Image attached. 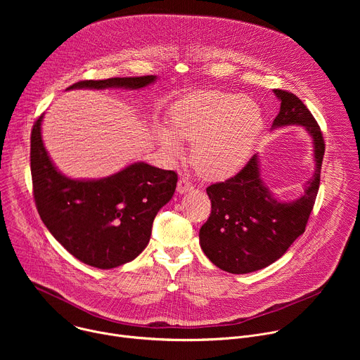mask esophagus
I'll use <instances>...</instances> for the list:
<instances>
[{"label": "esophagus", "mask_w": 360, "mask_h": 360, "mask_svg": "<svg viewBox=\"0 0 360 360\" xmlns=\"http://www.w3.org/2000/svg\"><path fill=\"white\" fill-rule=\"evenodd\" d=\"M193 189V185L191 184V181L188 179V178H179V181H178V186H176V191L179 192V193H186V192H189V191H192Z\"/></svg>", "instance_id": "obj_1"}]
</instances>
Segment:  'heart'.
Wrapping results in <instances>:
<instances>
[{
  "label": "heart",
  "instance_id": "b5f03b06",
  "mask_svg": "<svg viewBox=\"0 0 360 360\" xmlns=\"http://www.w3.org/2000/svg\"><path fill=\"white\" fill-rule=\"evenodd\" d=\"M264 115L255 101L240 94L195 92L174 105L171 128L158 129V141L171 158L184 155L177 138L195 142L192 160L210 178H226L239 171L264 129Z\"/></svg>",
  "mask_w": 360,
  "mask_h": 360
}]
</instances>
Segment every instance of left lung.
Instances as JSON below:
<instances>
[{"label": "left lung", "mask_w": 360, "mask_h": 360, "mask_svg": "<svg viewBox=\"0 0 360 360\" xmlns=\"http://www.w3.org/2000/svg\"><path fill=\"white\" fill-rule=\"evenodd\" d=\"M281 110L272 129L300 125L314 142L315 172L303 193L278 200L261 178L259 157L232 178L207 188L212 211L199 231V243L210 261L229 274H249L276 262L304 232L321 184L325 142L318 122L292 92L274 89Z\"/></svg>", "instance_id": "obj_1"}]
</instances>
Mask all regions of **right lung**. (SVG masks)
Returning <instances> with one entry per match:
<instances>
[{"instance_id":"obj_1","label":"right lung","mask_w":360,"mask_h":360,"mask_svg":"<svg viewBox=\"0 0 360 360\" xmlns=\"http://www.w3.org/2000/svg\"><path fill=\"white\" fill-rule=\"evenodd\" d=\"M155 75L79 81L67 89H141ZM41 115L31 132V175L38 214L72 256L98 269L134 261L146 248L152 222L176 188L178 175L134 162L101 179H71L51 161L41 136Z\"/></svg>"}]
</instances>
